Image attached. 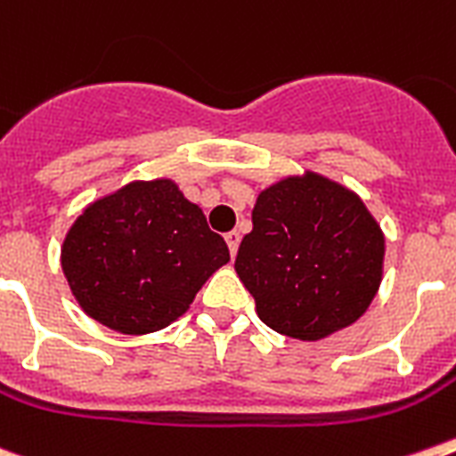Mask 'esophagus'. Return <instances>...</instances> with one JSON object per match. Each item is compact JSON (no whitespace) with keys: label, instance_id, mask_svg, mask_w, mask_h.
<instances>
[{"label":"esophagus","instance_id":"obj_1","mask_svg":"<svg viewBox=\"0 0 456 456\" xmlns=\"http://www.w3.org/2000/svg\"><path fill=\"white\" fill-rule=\"evenodd\" d=\"M224 240H227L232 257H236V252H239V243H240L239 232H227V234H224Z\"/></svg>","mask_w":456,"mask_h":456}]
</instances>
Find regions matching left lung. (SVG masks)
<instances>
[{"label": "left lung", "instance_id": "left-lung-1", "mask_svg": "<svg viewBox=\"0 0 456 456\" xmlns=\"http://www.w3.org/2000/svg\"><path fill=\"white\" fill-rule=\"evenodd\" d=\"M382 259L385 236L364 201L305 171L259 194L234 269L266 327L320 340L364 315Z\"/></svg>", "mask_w": 456, "mask_h": 456}]
</instances>
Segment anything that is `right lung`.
Listing matches in <instances>:
<instances>
[{
    "label": "right lung",
    "instance_id": "add662e5",
    "mask_svg": "<svg viewBox=\"0 0 456 456\" xmlns=\"http://www.w3.org/2000/svg\"><path fill=\"white\" fill-rule=\"evenodd\" d=\"M229 248L174 181H134L87 206L62 246V271L80 308L120 334L169 327Z\"/></svg>",
    "mask_w": 456,
    "mask_h": 456
}]
</instances>
